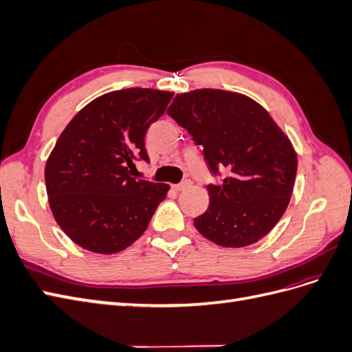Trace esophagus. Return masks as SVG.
<instances>
[{
	"instance_id": "esophagus-1",
	"label": "esophagus",
	"mask_w": 352,
	"mask_h": 352,
	"mask_svg": "<svg viewBox=\"0 0 352 352\" xmlns=\"http://www.w3.org/2000/svg\"><path fill=\"white\" fill-rule=\"evenodd\" d=\"M190 185H192V182H190V180H184V182H180V184H177V185H173V189L175 190H177V192H179V190H184V189H186V188H189Z\"/></svg>"
}]
</instances>
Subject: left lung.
I'll list each match as a JSON object with an SVG mask.
<instances>
[{"label": "left lung", "instance_id": "obj_1", "mask_svg": "<svg viewBox=\"0 0 352 352\" xmlns=\"http://www.w3.org/2000/svg\"><path fill=\"white\" fill-rule=\"evenodd\" d=\"M167 114L185 127L212 172L210 206L194 219L202 236L221 247L242 248L276 226L289 204L298 158L272 116L247 95L221 89L177 94Z\"/></svg>", "mask_w": 352, "mask_h": 352}]
</instances>
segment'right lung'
<instances>
[{
  "mask_svg": "<svg viewBox=\"0 0 352 352\" xmlns=\"http://www.w3.org/2000/svg\"><path fill=\"white\" fill-rule=\"evenodd\" d=\"M173 92L129 88L95 98L61 132L45 164L50 208L63 232L91 252L116 254L146 230L168 190L132 177L148 162L145 135Z\"/></svg>",
  "mask_w": 352,
  "mask_h": 352,
  "instance_id": "obj_1",
  "label": "right lung"
}]
</instances>
